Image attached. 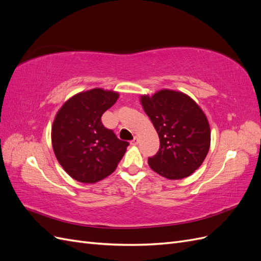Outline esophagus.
Wrapping results in <instances>:
<instances>
[{
	"mask_svg": "<svg viewBox=\"0 0 261 261\" xmlns=\"http://www.w3.org/2000/svg\"><path fill=\"white\" fill-rule=\"evenodd\" d=\"M130 144H132V145H134V146L137 145V144H138V137H137V136L134 137V138H133V140L130 141Z\"/></svg>",
	"mask_w": 261,
	"mask_h": 261,
	"instance_id": "1",
	"label": "esophagus"
}]
</instances>
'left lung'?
<instances>
[{
    "mask_svg": "<svg viewBox=\"0 0 261 261\" xmlns=\"http://www.w3.org/2000/svg\"><path fill=\"white\" fill-rule=\"evenodd\" d=\"M140 100L160 138L158 152L148 158L150 168L169 179L193 174L210 147L209 123L201 109L185 93L168 89Z\"/></svg>",
    "mask_w": 261,
    "mask_h": 261,
    "instance_id": "1",
    "label": "left lung"
}]
</instances>
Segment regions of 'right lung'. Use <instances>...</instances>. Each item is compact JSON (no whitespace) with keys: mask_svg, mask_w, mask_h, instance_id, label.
I'll list each match as a JSON object with an SVG mask.
<instances>
[{"mask_svg":"<svg viewBox=\"0 0 261 261\" xmlns=\"http://www.w3.org/2000/svg\"><path fill=\"white\" fill-rule=\"evenodd\" d=\"M118 93L91 89L76 94L58 112L52 126L55 156L69 176L96 183L113 173L129 145L105 127L101 116Z\"/></svg>","mask_w":261,"mask_h":261,"instance_id":"add662e5","label":"right lung"}]
</instances>
